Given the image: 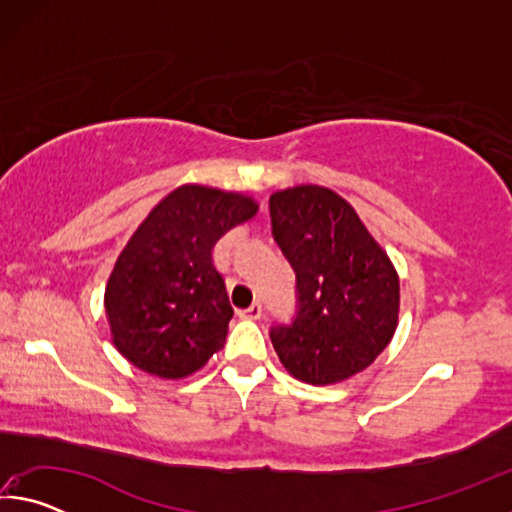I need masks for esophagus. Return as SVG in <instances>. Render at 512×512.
<instances>
[{
	"label": "esophagus",
	"instance_id": "1",
	"mask_svg": "<svg viewBox=\"0 0 512 512\" xmlns=\"http://www.w3.org/2000/svg\"><path fill=\"white\" fill-rule=\"evenodd\" d=\"M239 316H241V318H246V320H257V318H262V305H259V302H255L253 307H248V309H244V311H239Z\"/></svg>",
	"mask_w": 512,
	"mask_h": 512
}]
</instances>
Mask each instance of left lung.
Masks as SVG:
<instances>
[{"label":"left lung","instance_id":"left-lung-1","mask_svg":"<svg viewBox=\"0 0 512 512\" xmlns=\"http://www.w3.org/2000/svg\"><path fill=\"white\" fill-rule=\"evenodd\" d=\"M271 221L298 282L296 320L271 329L277 357L305 384L348 381L393 339L400 275L354 207L332 189H277Z\"/></svg>","mask_w":512,"mask_h":512}]
</instances>
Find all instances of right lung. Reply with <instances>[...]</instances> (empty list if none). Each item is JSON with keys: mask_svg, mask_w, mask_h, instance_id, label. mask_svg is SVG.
Returning a JSON list of instances; mask_svg holds the SVG:
<instances>
[{"mask_svg": "<svg viewBox=\"0 0 512 512\" xmlns=\"http://www.w3.org/2000/svg\"><path fill=\"white\" fill-rule=\"evenodd\" d=\"M241 192L180 185L137 225L108 277L103 307L121 357L160 379H183L223 348L235 309L212 250L253 219Z\"/></svg>", "mask_w": 512, "mask_h": 512, "instance_id": "1", "label": "right lung"}]
</instances>
